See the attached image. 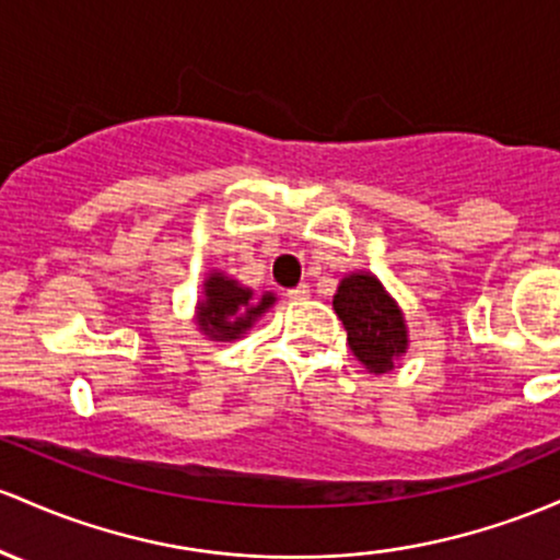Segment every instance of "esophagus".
I'll use <instances>...</instances> for the list:
<instances>
[{"mask_svg": "<svg viewBox=\"0 0 560 560\" xmlns=\"http://www.w3.org/2000/svg\"><path fill=\"white\" fill-rule=\"evenodd\" d=\"M287 298H290V300H308L311 298V287L308 284H298L294 290L287 292Z\"/></svg>", "mask_w": 560, "mask_h": 560, "instance_id": "obj_1", "label": "esophagus"}]
</instances>
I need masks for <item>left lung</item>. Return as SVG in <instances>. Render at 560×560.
Wrapping results in <instances>:
<instances>
[{"mask_svg": "<svg viewBox=\"0 0 560 560\" xmlns=\"http://www.w3.org/2000/svg\"><path fill=\"white\" fill-rule=\"evenodd\" d=\"M331 308L348 331V346L366 372L396 370L409 350V327L401 305L372 270H353L337 284Z\"/></svg>", "mask_w": 560, "mask_h": 560, "instance_id": "obj_1", "label": "left lung"}]
</instances>
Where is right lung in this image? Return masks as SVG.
<instances>
[{
  "mask_svg": "<svg viewBox=\"0 0 560 560\" xmlns=\"http://www.w3.org/2000/svg\"><path fill=\"white\" fill-rule=\"evenodd\" d=\"M276 305L273 292L257 298L252 287H244L225 270H210L201 281V298L196 300L194 322L207 340L233 342L242 340Z\"/></svg>",
  "mask_w": 560,
  "mask_h": 560,
  "instance_id": "1",
  "label": "right lung"
}]
</instances>
